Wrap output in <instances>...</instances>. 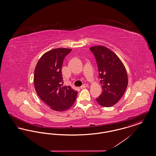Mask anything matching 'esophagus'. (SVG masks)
Listing matches in <instances>:
<instances>
[{"mask_svg": "<svg viewBox=\"0 0 156 156\" xmlns=\"http://www.w3.org/2000/svg\"><path fill=\"white\" fill-rule=\"evenodd\" d=\"M88 85L87 83H84L83 85H82L81 87H80V88L81 89H83V88H85L88 87Z\"/></svg>", "mask_w": 156, "mask_h": 156, "instance_id": "obj_1", "label": "esophagus"}]
</instances>
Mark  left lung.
<instances>
[{"label": "left lung", "instance_id": "1", "mask_svg": "<svg viewBox=\"0 0 156 156\" xmlns=\"http://www.w3.org/2000/svg\"><path fill=\"white\" fill-rule=\"evenodd\" d=\"M89 49L97 61L102 87V92L96 100L102 106L111 107L118 102L126 90L128 84L126 68L119 57L109 48L98 45Z\"/></svg>", "mask_w": 156, "mask_h": 156}]
</instances>
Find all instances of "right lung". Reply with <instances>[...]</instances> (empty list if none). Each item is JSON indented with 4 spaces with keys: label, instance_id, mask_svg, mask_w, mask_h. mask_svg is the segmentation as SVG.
<instances>
[{
    "label": "right lung",
    "instance_id": "add662e5",
    "mask_svg": "<svg viewBox=\"0 0 156 156\" xmlns=\"http://www.w3.org/2000/svg\"><path fill=\"white\" fill-rule=\"evenodd\" d=\"M71 49L58 48L45 52L34 69V84L38 96L56 111H64L74 103L78 92L62 86L61 68L65 57Z\"/></svg>",
    "mask_w": 156,
    "mask_h": 156
}]
</instances>
